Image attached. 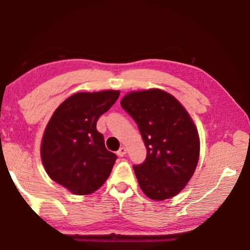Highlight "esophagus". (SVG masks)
Instances as JSON below:
<instances>
[{
  "mask_svg": "<svg viewBox=\"0 0 250 250\" xmlns=\"http://www.w3.org/2000/svg\"><path fill=\"white\" fill-rule=\"evenodd\" d=\"M126 152H127V149H126L125 146H121V148H119V150L117 151V155L119 157H123V156L126 155Z\"/></svg>",
  "mask_w": 250,
  "mask_h": 250,
  "instance_id": "34e87169",
  "label": "esophagus"
}]
</instances>
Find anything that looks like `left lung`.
I'll return each instance as SVG.
<instances>
[{"label": "left lung", "instance_id": "8db88e82", "mask_svg": "<svg viewBox=\"0 0 250 250\" xmlns=\"http://www.w3.org/2000/svg\"><path fill=\"white\" fill-rule=\"evenodd\" d=\"M121 105L136 122L146 148L145 163L133 166L143 193L156 201L176 196L199 160V134L189 112L159 88L129 92Z\"/></svg>", "mask_w": 250, "mask_h": 250}]
</instances>
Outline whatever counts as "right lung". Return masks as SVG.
Listing matches in <instances>:
<instances>
[{"mask_svg": "<svg viewBox=\"0 0 250 250\" xmlns=\"http://www.w3.org/2000/svg\"><path fill=\"white\" fill-rule=\"evenodd\" d=\"M118 97L115 90L75 93L47 123L41 143L43 166L54 182L71 193H93L110 175L117 156L105 148L97 122Z\"/></svg>", "mask_w": 250, "mask_h": 250, "instance_id": "add662e5", "label": "right lung"}]
</instances>
